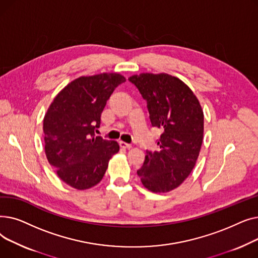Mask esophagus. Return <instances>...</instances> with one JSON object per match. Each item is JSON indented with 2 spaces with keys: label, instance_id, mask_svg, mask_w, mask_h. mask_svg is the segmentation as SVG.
<instances>
[{
  "label": "esophagus",
  "instance_id": "obj_1",
  "mask_svg": "<svg viewBox=\"0 0 258 258\" xmlns=\"http://www.w3.org/2000/svg\"><path fill=\"white\" fill-rule=\"evenodd\" d=\"M119 145H120V147H122V148H131V147H132V144L126 143V142H123V141H120V142H119Z\"/></svg>",
  "mask_w": 258,
  "mask_h": 258
}]
</instances>
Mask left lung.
<instances>
[{
    "label": "left lung",
    "mask_w": 258,
    "mask_h": 258,
    "mask_svg": "<svg viewBox=\"0 0 258 258\" xmlns=\"http://www.w3.org/2000/svg\"><path fill=\"white\" fill-rule=\"evenodd\" d=\"M128 80L146 100L152 125L162 131L159 151L146 152L137 173L148 190L168 192L187 179L197 163L204 114L194 92L177 77L141 73Z\"/></svg>",
    "instance_id": "left-lung-1"
}]
</instances>
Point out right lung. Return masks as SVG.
I'll return each mask as SVG.
<instances>
[{
	"label": "right lung",
	"mask_w": 258,
	"mask_h": 258,
	"mask_svg": "<svg viewBox=\"0 0 258 258\" xmlns=\"http://www.w3.org/2000/svg\"><path fill=\"white\" fill-rule=\"evenodd\" d=\"M124 81L118 73L81 76L56 95L44 117L48 162L61 181L78 190L97 185L119 152L116 141L96 137L95 131L106 101Z\"/></svg>",
	"instance_id": "right-lung-1"
}]
</instances>
